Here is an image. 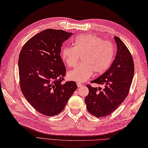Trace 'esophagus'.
<instances>
[{
	"mask_svg": "<svg viewBox=\"0 0 148 148\" xmlns=\"http://www.w3.org/2000/svg\"><path fill=\"white\" fill-rule=\"evenodd\" d=\"M77 87H80L82 86V84H80V83H77Z\"/></svg>",
	"mask_w": 148,
	"mask_h": 148,
	"instance_id": "1",
	"label": "esophagus"
}]
</instances>
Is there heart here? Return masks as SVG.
Returning <instances> with one entry per match:
<instances>
[{
  "mask_svg": "<svg viewBox=\"0 0 148 148\" xmlns=\"http://www.w3.org/2000/svg\"><path fill=\"white\" fill-rule=\"evenodd\" d=\"M61 55L69 68L75 67L79 56H82V64L69 72L68 77L71 80L84 82L91 77L93 71L102 74L110 67L114 49L111 43L103 41L95 34H87L76 38L74 47H64Z\"/></svg>",
  "mask_w": 148,
  "mask_h": 148,
  "instance_id": "heart-1",
  "label": "heart"
}]
</instances>
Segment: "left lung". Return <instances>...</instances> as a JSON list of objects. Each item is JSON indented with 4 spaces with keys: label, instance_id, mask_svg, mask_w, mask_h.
<instances>
[{
    "label": "left lung",
    "instance_id": "obj_1",
    "mask_svg": "<svg viewBox=\"0 0 148 148\" xmlns=\"http://www.w3.org/2000/svg\"><path fill=\"white\" fill-rule=\"evenodd\" d=\"M117 53L109 69L91 83L104 88L87 85L89 93L85 98L88 111L97 117L110 115L124 101L129 92L134 75V63L127 47L119 37H114Z\"/></svg>",
    "mask_w": 148,
    "mask_h": 148
}]
</instances>
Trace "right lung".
I'll use <instances>...</instances> for the list:
<instances>
[{
	"mask_svg": "<svg viewBox=\"0 0 148 148\" xmlns=\"http://www.w3.org/2000/svg\"><path fill=\"white\" fill-rule=\"evenodd\" d=\"M72 34L45 29L26 42L19 55L21 92L31 105L45 116L60 113L77 88L74 81L63 82L66 70L61 47Z\"/></svg>",
	"mask_w": 148,
	"mask_h": 148,
	"instance_id": "obj_1",
	"label": "right lung"
}]
</instances>
